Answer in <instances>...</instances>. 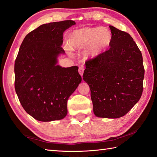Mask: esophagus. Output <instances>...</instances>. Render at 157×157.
I'll use <instances>...</instances> for the list:
<instances>
[{
  "label": "esophagus",
  "mask_w": 157,
  "mask_h": 157,
  "mask_svg": "<svg viewBox=\"0 0 157 157\" xmlns=\"http://www.w3.org/2000/svg\"><path fill=\"white\" fill-rule=\"evenodd\" d=\"M84 71V67L83 66H81V67H79L78 71H79V73L80 74V75H81V76L83 75Z\"/></svg>",
  "instance_id": "34e87169"
}]
</instances>
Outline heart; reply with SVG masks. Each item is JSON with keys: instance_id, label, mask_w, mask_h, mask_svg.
Returning a JSON list of instances; mask_svg holds the SVG:
<instances>
[{"instance_id": "obj_1", "label": "heart", "mask_w": 157, "mask_h": 157, "mask_svg": "<svg viewBox=\"0 0 157 157\" xmlns=\"http://www.w3.org/2000/svg\"><path fill=\"white\" fill-rule=\"evenodd\" d=\"M112 34L107 28L84 27L73 31L68 38V45L71 49H83L88 47L86 55L96 57L109 46Z\"/></svg>"}]
</instances>
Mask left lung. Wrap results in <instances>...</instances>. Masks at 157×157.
<instances>
[{
  "label": "left lung",
  "instance_id": "1",
  "mask_svg": "<svg viewBox=\"0 0 157 157\" xmlns=\"http://www.w3.org/2000/svg\"><path fill=\"white\" fill-rule=\"evenodd\" d=\"M109 27L110 49L86 62L83 79L90 87L95 116L116 119L141 98L145 70L141 51L130 34Z\"/></svg>",
  "mask_w": 157,
  "mask_h": 157
}]
</instances>
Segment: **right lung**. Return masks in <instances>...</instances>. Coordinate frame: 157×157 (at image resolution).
<instances>
[{
    "mask_svg": "<svg viewBox=\"0 0 157 157\" xmlns=\"http://www.w3.org/2000/svg\"><path fill=\"white\" fill-rule=\"evenodd\" d=\"M73 21L42 25L25 36L14 64L15 90L25 110L38 121L59 120L67 101L82 82L78 67H62L63 33Z\"/></svg>",
    "mask_w": 157,
    "mask_h": 157,
    "instance_id": "obj_1",
    "label": "right lung"
}]
</instances>
